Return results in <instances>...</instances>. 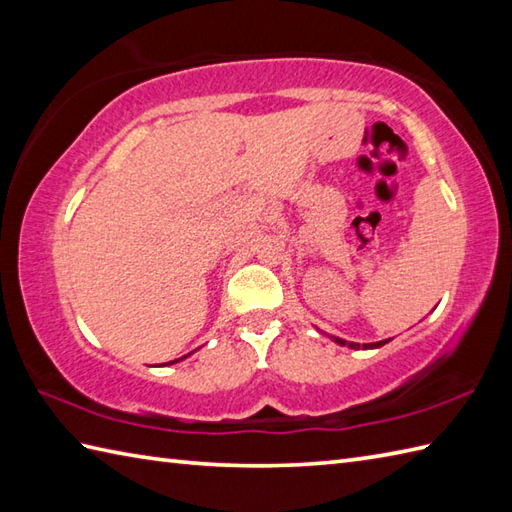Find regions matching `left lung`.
Wrapping results in <instances>:
<instances>
[{
    "mask_svg": "<svg viewBox=\"0 0 512 512\" xmlns=\"http://www.w3.org/2000/svg\"><path fill=\"white\" fill-rule=\"evenodd\" d=\"M336 343H339V345H350V347H354V350H358V347H361V345H358V343H347L345 339H334ZM387 341H378V343H363V350H369V347H380V345H385Z\"/></svg>",
    "mask_w": 512,
    "mask_h": 512,
    "instance_id": "obj_1",
    "label": "left lung"
}]
</instances>
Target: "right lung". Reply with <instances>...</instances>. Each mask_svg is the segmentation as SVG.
<instances>
[{
  "mask_svg": "<svg viewBox=\"0 0 512 512\" xmlns=\"http://www.w3.org/2000/svg\"><path fill=\"white\" fill-rule=\"evenodd\" d=\"M176 361H180V358H176ZM176 361H171V363H176ZM167 365V363H165Z\"/></svg>",
  "mask_w": 512,
  "mask_h": 512,
  "instance_id": "right-lung-1",
  "label": "right lung"
}]
</instances>
